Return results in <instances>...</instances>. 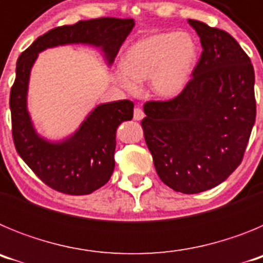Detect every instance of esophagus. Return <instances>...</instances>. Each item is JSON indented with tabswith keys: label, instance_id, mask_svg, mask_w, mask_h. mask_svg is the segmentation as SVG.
Returning a JSON list of instances; mask_svg holds the SVG:
<instances>
[{
	"label": "esophagus",
	"instance_id": "obj_1",
	"mask_svg": "<svg viewBox=\"0 0 263 263\" xmlns=\"http://www.w3.org/2000/svg\"><path fill=\"white\" fill-rule=\"evenodd\" d=\"M134 120L136 121H141L143 117H145V113H143V110L141 108H136L134 109Z\"/></svg>",
	"mask_w": 263,
	"mask_h": 263
}]
</instances>
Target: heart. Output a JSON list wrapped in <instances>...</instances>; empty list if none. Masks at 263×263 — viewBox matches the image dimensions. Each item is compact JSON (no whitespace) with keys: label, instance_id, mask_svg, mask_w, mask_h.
Masks as SVG:
<instances>
[{"label":"heart","instance_id":"1","mask_svg":"<svg viewBox=\"0 0 263 263\" xmlns=\"http://www.w3.org/2000/svg\"><path fill=\"white\" fill-rule=\"evenodd\" d=\"M197 46L187 32H155L136 42L116 71L118 84L136 92L148 79L153 93L162 99L179 96L191 81Z\"/></svg>","mask_w":263,"mask_h":263}]
</instances>
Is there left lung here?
<instances>
[{
  "label": "left lung",
  "mask_w": 263,
  "mask_h": 263,
  "mask_svg": "<svg viewBox=\"0 0 263 263\" xmlns=\"http://www.w3.org/2000/svg\"><path fill=\"white\" fill-rule=\"evenodd\" d=\"M203 52L191 81L168 101H147L145 141L160 180L199 194L240 166L255 122L254 68L227 31L188 20Z\"/></svg>",
  "instance_id": "left-lung-1"
}]
</instances>
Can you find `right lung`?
<instances>
[{
  "label": "right lung",
  "mask_w": 263,
  "mask_h": 263,
  "mask_svg": "<svg viewBox=\"0 0 263 263\" xmlns=\"http://www.w3.org/2000/svg\"><path fill=\"white\" fill-rule=\"evenodd\" d=\"M134 27L133 20L97 18L60 26L39 36L21 53L10 90L14 145L27 166L48 187L67 195H88L103 187L115 170L116 132L133 118L129 100L100 104L68 138L51 142L36 133L27 110V89L32 66L46 48L72 43L100 47L110 66Z\"/></svg>",
  "instance_id": "obj_1"
}]
</instances>
